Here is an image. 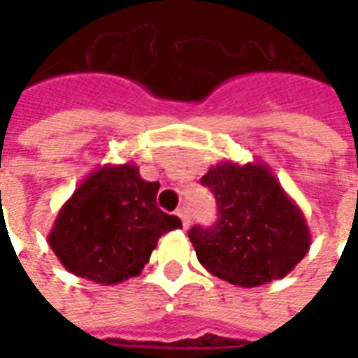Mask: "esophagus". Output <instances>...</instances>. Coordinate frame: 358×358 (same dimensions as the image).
I'll use <instances>...</instances> for the list:
<instances>
[{"label":"esophagus","instance_id":"34e87169","mask_svg":"<svg viewBox=\"0 0 358 358\" xmlns=\"http://www.w3.org/2000/svg\"><path fill=\"white\" fill-rule=\"evenodd\" d=\"M176 215H178L180 220H182V224H184V228H187V226H189V222H192V215H189V210H187V207H180Z\"/></svg>","mask_w":358,"mask_h":358}]
</instances>
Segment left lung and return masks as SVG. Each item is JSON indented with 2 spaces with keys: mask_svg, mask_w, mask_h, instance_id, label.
Listing matches in <instances>:
<instances>
[{
  "mask_svg": "<svg viewBox=\"0 0 358 358\" xmlns=\"http://www.w3.org/2000/svg\"><path fill=\"white\" fill-rule=\"evenodd\" d=\"M215 194L217 224L194 226L187 238L213 276L240 287H259L287 276L310 248V230L264 163L222 161L201 178Z\"/></svg>",
  "mask_w": 358,
  "mask_h": 358,
  "instance_id": "1",
  "label": "left lung"
}]
</instances>
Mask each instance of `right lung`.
Here are the masks:
<instances>
[{
    "label": "right lung",
    "instance_id": "obj_1",
    "mask_svg": "<svg viewBox=\"0 0 358 358\" xmlns=\"http://www.w3.org/2000/svg\"><path fill=\"white\" fill-rule=\"evenodd\" d=\"M159 182L132 163L103 164L59 210L48 243L74 276L115 285L140 274L163 234L182 228L157 207Z\"/></svg>",
    "mask_w": 358,
    "mask_h": 358
}]
</instances>
